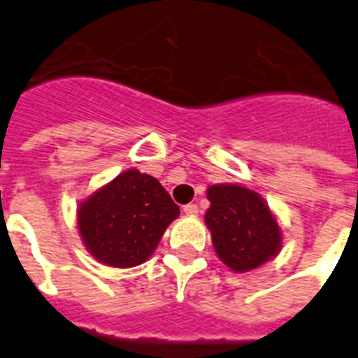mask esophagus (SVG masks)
I'll return each mask as SVG.
<instances>
[{
	"instance_id": "obj_1",
	"label": "esophagus",
	"mask_w": 358,
	"mask_h": 358,
	"mask_svg": "<svg viewBox=\"0 0 358 358\" xmlns=\"http://www.w3.org/2000/svg\"><path fill=\"white\" fill-rule=\"evenodd\" d=\"M183 213L189 214V216H194V214H198V205L196 203L183 205Z\"/></svg>"
}]
</instances>
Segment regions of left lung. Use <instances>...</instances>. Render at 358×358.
<instances>
[{
  "mask_svg": "<svg viewBox=\"0 0 358 358\" xmlns=\"http://www.w3.org/2000/svg\"><path fill=\"white\" fill-rule=\"evenodd\" d=\"M205 223L220 259L236 272H248L275 256L281 231L257 192L239 185H213Z\"/></svg>",
  "mask_w": 358,
  "mask_h": 358,
  "instance_id": "obj_1",
  "label": "left lung"
}]
</instances>
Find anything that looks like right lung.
Segmentation results:
<instances>
[{"label":"right lung","mask_w":358,"mask_h":358,"mask_svg":"<svg viewBox=\"0 0 358 358\" xmlns=\"http://www.w3.org/2000/svg\"><path fill=\"white\" fill-rule=\"evenodd\" d=\"M180 209L157 178L131 169L99 189L79 209V231L95 259L141 265L157 248Z\"/></svg>","instance_id":"right-lung-1"}]
</instances>
